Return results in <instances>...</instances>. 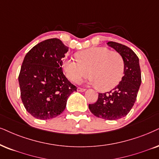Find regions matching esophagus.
<instances>
[{"mask_svg":"<svg viewBox=\"0 0 159 159\" xmlns=\"http://www.w3.org/2000/svg\"><path fill=\"white\" fill-rule=\"evenodd\" d=\"M77 91H78V92H85V91H86V89H82V88H80V87H78Z\"/></svg>","mask_w":159,"mask_h":159,"instance_id":"1","label":"esophagus"}]
</instances>
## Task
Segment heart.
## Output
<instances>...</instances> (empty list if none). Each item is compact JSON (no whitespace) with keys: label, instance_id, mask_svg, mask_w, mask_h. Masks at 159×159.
Masks as SVG:
<instances>
[{"label":"heart","instance_id":"heart-1","mask_svg":"<svg viewBox=\"0 0 159 159\" xmlns=\"http://www.w3.org/2000/svg\"><path fill=\"white\" fill-rule=\"evenodd\" d=\"M76 59H66L63 69L67 78L78 82L89 74V83L102 90L113 89L122 80L125 64L120 53L107 48L93 47L77 53Z\"/></svg>","mask_w":159,"mask_h":159}]
</instances>
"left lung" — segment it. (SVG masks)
<instances>
[{
  "mask_svg": "<svg viewBox=\"0 0 159 159\" xmlns=\"http://www.w3.org/2000/svg\"><path fill=\"white\" fill-rule=\"evenodd\" d=\"M107 45L123 59L124 76L111 91L99 93L96 103L89 104V108L97 117L116 120L127 115L135 103L142 83L141 70L138 56L130 48L114 42H108Z\"/></svg>",
  "mask_w": 159,
  "mask_h": 159,
  "instance_id": "8db88e82",
  "label": "left lung"
}]
</instances>
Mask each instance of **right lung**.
<instances>
[{"mask_svg": "<svg viewBox=\"0 0 159 159\" xmlns=\"http://www.w3.org/2000/svg\"><path fill=\"white\" fill-rule=\"evenodd\" d=\"M68 49L53 38L38 43L24 57L18 77L21 100L26 111L37 119L61 114L69 96L77 89L62 72Z\"/></svg>", "mask_w": 159, "mask_h": 159, "instance_id": "right-lung-1", "label": "right lung"}]
</instances>
